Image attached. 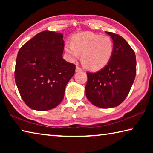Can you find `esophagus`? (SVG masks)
<instances>
[{
    "instance_id": "1",
    "label": "esophagus",
    "mask_w": 153,
    "mask_h": 153,
    "mask_svg": "<svg viewBox=\"0 0 153 153\" xmlns=\"http://www.w3.org/2000/svg\"><path fill=\"white\" fill-rule=\"evenodd\" d=\"M82 71V68H80L79 66H76V72H79V71Z\"/></svg>"
}]
</instances>
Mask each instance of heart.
<instances>
[{
    "mask_svg": "<svg viewBox=\"0 0 153 153\" xmlns=\"http://www.w3.org/2000/svg\"><path fill=\"white\" fill-rule=\"evenodd\" d=\"M64 48L69 60L76 61L82 56V64L87 69L97 71L110 61L114 44L108 36L84 32L74 36L72 42H66Z\"/></svg>",
    "mask_w": 153,
    "mask_h": 153,
    "instance_id": "1",
    "label": "heart"
}]
</instances>
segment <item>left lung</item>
Returning <instances> with one entry per match:
<instances>
[{
  "label": "left lung",
  "instance_id": "1",
  "mask_svg": "<svg viewBox=\"0 0 153 153\" xmlns=\"http://www.w3.org/2000/svg\"><path fill=\"white\" fill-rule=\"evenodd\" d=\"M106 33L113 41L112 57L100 71L88 72L86 95L93 105L108 108L120 105L129 94L136 77V60L135 53L124 38Z\"/></svg>",
  "mask_w": 153,
  "mask_h": 153
}]
</instances>
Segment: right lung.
<instances>
[{"label": "right lung", "instance_id": "right-lung-1", "mask_svg": "<svg viewBox=\"0 0 153 153\" xmlns=\"http://www.w3.org/2000/svg\"><path fill=\"white\" fill-rule=\"evenodd\" d=\"M63 35L44 31L18 52L15 80L23 100L36 111L54 108L64 98L76 65L64 60Z\"/></svg>", "mask_w": 153, "mask_h": 153}]
</instances>
